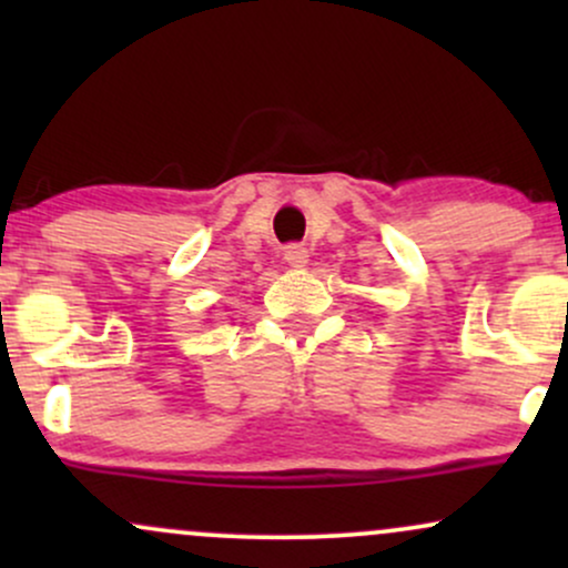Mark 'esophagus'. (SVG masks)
I'll list each match as a JSON object with an SVG mask.
<instances>
[{
  "instance_id": "obj_1",
  "label": "esophagus",
  "mask_w": 568,
  "mask_h": 568,
  "mask_svg": "<svg viewBox=\"0 0 568 568\" xmlns=\"http://www.w3.org/2000/svg\"><path fill=\"white\" fill-rule=\"evenodd\" d=\"M285 262H288L291 266H304L306 262H310V251L302 243H293V245H285Z\"/></svg>"
}]
</instances>
